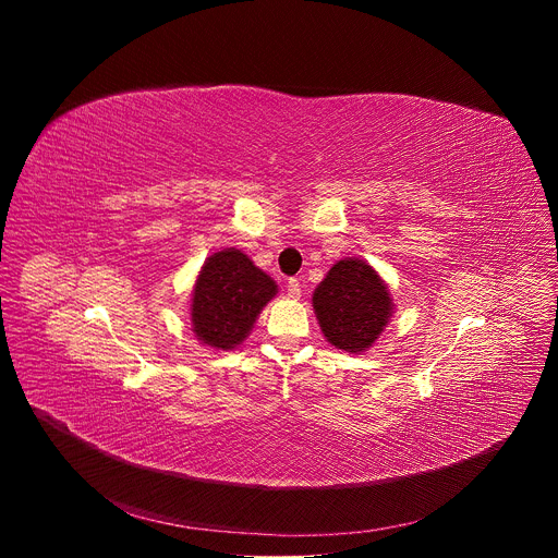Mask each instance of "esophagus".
<instances>
[{
    "instance_id": "obj_1",
    "label": "esophagus",
    "mask_w": 558,
    "mask_h": 558,
    "mask_svg": "<svg viewBox=\"0 0 558 558\" xmlns=\"http://www.w3.org/2000/svg\"><path fill=\"white\" fill-rule=\"evenodd\" d=\"M300 293H302V289H300V280H298V278H289V282H287V295H289V298H293V300H298V298H300Z\"/></svg>"
}]
</instances>
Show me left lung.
<instances>
[{
	"instance_id": "8db88e82",
	"label": "left lung",
	"mask_w": 558,
	"mask_h": 558,
	"mask_svg": "<svg viewBox=\"0 0 558 558\" xmlns=\"http://www.w3.org/2000/svg\"><path fill=\"white\" fill-rule=\"evenodd\" d=\"M315 317L325 338L347 353L375 344L390 320L392 300L377 271L355 258L338 260L313 293Z\"/></svg>"
}]
</instances>
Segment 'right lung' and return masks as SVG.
Instances as JSON below:
<instances>
[{
  "label": "right lung",
  "mask_w": 558,
  "mask_h": 558,
  "mask_svg": "<svg viewBox=\"0 0 558 558\" xmlns=\"http://www.w3.org/2000/svg\"><path fill=\"white\" fill-rule=\"evenodd\" d=\"M276 291L278 284L243 252L231 247L209 256L192 293L196 338L214 349H235Z\"/></svg>",
  "instance_id": "right-lung-1"
}]
</instances>
